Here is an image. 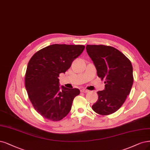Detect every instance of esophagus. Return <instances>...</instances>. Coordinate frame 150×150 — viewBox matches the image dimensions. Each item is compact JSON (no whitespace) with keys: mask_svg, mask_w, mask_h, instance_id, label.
I'll use <instances>...</instances> for the list:
<instances>
[{"mask_svg":"<svg viewBox=\"0 0 150 150\" xmlns=\"http://www.w3.org/2000/svg\"><path fill=\"white\" fill-rule=\"evenodd\" d=\"M81 92H84V93H87V92H89V91L87 90V89H81Z\"/></svg>","mask_w":150,"mask_h":150,"instance_id":"1","label":"esophagus"}]
</instances>
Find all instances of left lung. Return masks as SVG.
<instances>
[{
    "instance_id": "obj_1",
    "label": "left lung",
    "mask_w": 150,
    "mask_h": 150,
    "mask_svg": "<svg viewBox=\"0 0 150 150\" xmlns=\"http://www.w3.org/2000/svg\"><path fill=\"white\" fill-rule=\"evenodd\" d=\"M86 51L94 63L97 76L105 89L97 92V101L92 110L101 115L115 112L125 102L133 82V67L127 57L117 49L103 45H87Z\"/></svg>"
}]
</instances>
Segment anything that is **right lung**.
Returning a JSON list of instances; mask_svg holds the SVG:
<instances>
[{
  "instance_id": "right-lung-1",
  "label": "right lung",
  "mask_w": 150,
  "mask_h": 150,
  "mask_svg": "<svg viewBox=\"0 0 150 150\" xmlns=\"http://www.w3.org/2000/svg\"><path fill=\"white\" fill-rule=\"evenodd\" d=\"M84 45L53 44L35 53L25 77V88L35 109L51 121H59L68 114L78 89L59 86V74L65 73L84 51ZM73 88V87H72Z\"/></svg>"
}]
</instances>
